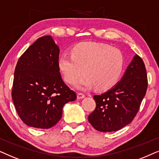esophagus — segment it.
Segmentation results:
<instances>
[{"label": "esophagus", "instance_id": "esophagus-1", "mask_svg": "<svg viewBox=\"0 0 159 159\" xmlns=\"http://www.w3.org/2000/svg\"><path fill=\"white\" fill-rule=\"evenodd\" d=\"M85 97V95H84V94H82V93H78L77 94V98L78 99H83Z\"/></svg>", "mask_w": 159, "mask_h": 159}]
</instances>
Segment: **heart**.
<instances>
[{
    "mask_svg": "<svg viewBox=\"0 0 159 159\" xmlns=\"http://www.w3.org/2000/svg\"><path fill=\"white\" fill-rule=\"evenodd\" d=\"M58 65L65 80L78 84L81 89L94 87L98 91L107 90L115 86L124 68L122 53L111 46L86 41L78 43L71 53L61 54Z\"/></svg>",
    "mask_w": 159,
    "mask_h": 159,
    "instance_id": "1",
    "label": "heart"
}]
</instances>
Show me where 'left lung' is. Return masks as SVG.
<instances>
[{"mask_svg": "<svg viewBox=\"0 0 159 159\" xmlns=\"http://www.w3.org/2000/svg\"><path fill=\"white\" fill-rule=\"evenodd\" d=\"M147 88L145 64L136 54L119 82L106 92L94 95L96 108L89 116V122L102 132L124 127L137 115Z\"/></svg>", "mask_w": 159, "mask_h": 159, "instance_id": "left-lung-1", "label": "left lung"}]
</instances>
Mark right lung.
<instances>
[{"mask_svg": "<svg viewBox=\"0 0 159 159\" xmlns=\"http://www.w3.org/2000/svg\"><path fill=\"white\" fill-rule=\"evenodd\" d=\"M60 48L51 35L37 39L19 59L11 97L19 116L32 127L48 129L76 94L64 83L58 65Z\"/></svg>", "mask_w": 159, "mask_h": 159, "instance_id": "1", "label": "right lung"}]
</instances>
